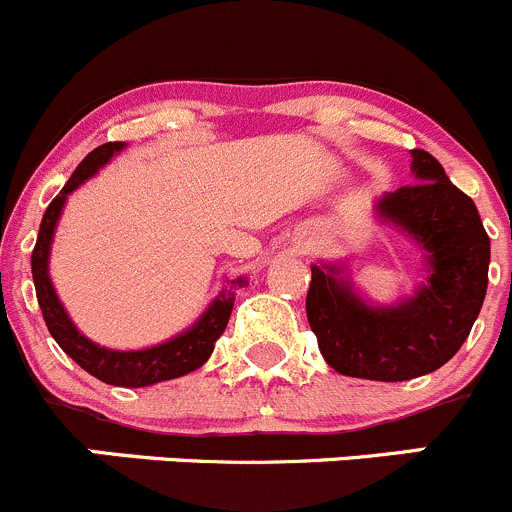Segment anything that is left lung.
Instances as JSON below:
<instances>
[{
	"mask_svg": "<svg viewBox=\"0 0 512 512\" xmlns=\"http://www.w3.org/2000/svg\"><path fill=\"white\" fill-rule=\"evenodd\" d=\"M412 175L417 183L374 203L379 221L425 253L427 279L410 299L374 306L344 264L311 266L306 319L321 357L347 377L405 382L435 372L455 357L485 301L490 238L478 208L425 150H412Z\"/></svg>",
	"mask_w": 512,
	"mask_h": 512,
	"instance_id": "8db88e82",
	"label": "left lung"
}]
</instances>
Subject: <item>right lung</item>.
Wrapping results in <instances>:
<instances>
[{
	"label": "right lung",
	"mask_w": 512,
	"mask_h": 512,
	"mask_svg": "<svg viewBox=\"0 0 512 512\" xmlns=\"http://www.w3.org/2000/svg\"><path fill=\"white\" fill-rule=\"evenodd\" d=\"M123 148L125 143H105L92 150L77 165V170L65 183L60 196L47 206L40 223V236H37L32 251V279L47 329H50L52 339L60 344L67 357L75 359L92 377H97L105 384H113V387H150V384L165 382V379L183 377V374L193 372V369L203 367L208 362L213 347H216V339L221 337L228 324L233 301H236V289L246 286L248 279L246 276H238V279L228 281L221 289V294L208 304V309L198 316V321L188 326L186 332L175 334L168 342H160L155 347L128 349V352H123V349H107L87 339L77 329L75 321L70 319L67 309L62 306L50 279L52 238H55V228L60 223L67 196L77 191L85 180H90L102 165L110 163Z\"/></svg>",
	"instance_id": "add662e5"
}]
</instances>
